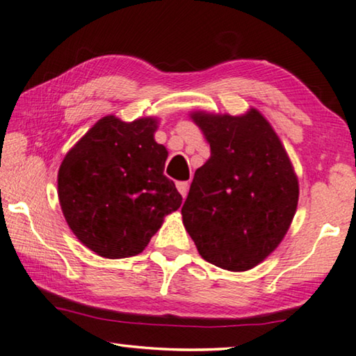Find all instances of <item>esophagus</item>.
<instances>
[{
    "mask_svg": "<svg viewBox=\"0 0 356 356\" xmlns=\"http://www.w3.org/2000/svg\"><path fill=\"white\" fill-rule=\"evenodd\" d=\"M177 190L180 192V195L185 198V195H187V192H188V182H177Z\"/></svg>",
    "mask_w": 356,
    "mask_h": 356,
    "instance_id": "obj_1",
    "label": "esophagus"
}]
</instances>
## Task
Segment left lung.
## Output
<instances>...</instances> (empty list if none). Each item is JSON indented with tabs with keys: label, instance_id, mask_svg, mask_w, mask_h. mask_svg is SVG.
<instances>
[{
	"label": "left lung",
	"instance_id": "8db88e82",
	"mask_svg": "<svg viewBox=\"0 0 356 356\" xmlns=\"http://www.w3.org/2000/svg\"><path fill=\"white\" fill-rule=\"evenodd\" d=\"M192 118L211 156L195 172L182 206L184 225L204 261L245 272L275 251L293 222L299 200L294 169L257 110Z\"/></svg>",
	"mask_w": 356,
	"mask_h": 356
}]
</instances>
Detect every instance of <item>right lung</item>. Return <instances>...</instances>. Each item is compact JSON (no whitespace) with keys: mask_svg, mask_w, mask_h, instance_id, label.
Instances as JSON below:
<instances>
[{"mask_svg":"<svg viewBox=\"0 0 356 356\" xmlns=\"http://www.w3.org/2000/svg\"><path fill=\"white\" fill-rule=\"evenodd\" d=\"M155 120H99L67 153L59 169V201L68 227L99 256L142 252L177 211L182 195L164 176L168 152L156 144Z\"/></svg>","mask_w":356,"mask_h":356,"instance_id":"1","label":"right lung"}]
</instances>
